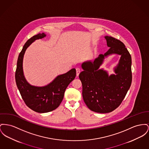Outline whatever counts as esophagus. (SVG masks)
<instances>
[{
  "label": "esophagus",
  "instance_id": "obj_1",
  "mask_svg": "<svg viewBox=\"0 0 149 149\" xmlns=\"http://www.w3.org/2000/svg\"><path fill=\"white\" fill-rule=\"evenodd\" d=\"M76 72H77V76L78 77L79 74H80V69H79V68L76 69Z\"/></svg>",
  "mask_w": 149,
  "mask_h": 149
}]
</instances>
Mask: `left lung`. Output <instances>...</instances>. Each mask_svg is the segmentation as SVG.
Wrapping results in <instances>:
<instances>
[{
    "label": "left lung",
    "mask_w": 149,
    "mask_h": 149,
    "mask_svg": "<svg viewBox=\"0 0 149 149\" xmlns=\"http://www.w3.org/2000/svg\"><path fill=\"white\" fill-rule=\"evenodd\" d=\"M105 38L109 49L104 54H100L93 62H83V71L79 75L85 104L91 110L99 113L111 112L121 104L132 79L131 56L125 45L112 36H105ZM112 54L121 57L114 69L116 75L109 76L107 72L98 69L104 57Z\"/></svg>",
    "instance_id": "left-lung-1"
}]
</instances>
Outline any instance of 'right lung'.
<instances>
[{"label":"right lung","mask_w":149,"mask_h":149,"mask_svg":"<svg viewBox=\"0 0 149 149\" xmlns=\"http://www.w3.org/2000/svg\"><path fill=\"white\" fill-rule=\"evenodd\" d=\"M45 36L44 33H39L27 41L19 54L15 73L16 84L25 104L39 113L50 112L57 109L61 103L66 88L76 77L75 69H72L66 73L57 76L51 83L44 87L33 86L27 81L22 68L25 52L35 40L43 38Z\"/></svg>","instance_id":"1"}]
</instances>
